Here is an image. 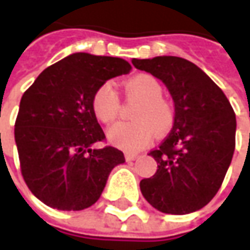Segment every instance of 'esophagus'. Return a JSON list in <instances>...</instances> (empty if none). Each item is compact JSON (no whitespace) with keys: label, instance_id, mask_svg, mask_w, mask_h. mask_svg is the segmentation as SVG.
I'll list each match as a JSON object with an SVG mask.
<instances>
[{"label":"esophagus","instance_id":"obj_1","mask_svg":"<svg viewBox=\"0 0 250 250\" xmlns=\"http://www.w3.org/2000/svg\"><path fill=\"white\" fill-rule=\"evenodd\" d=\"M125 160H127V161H131V160H135V159L138 157V154H135V153H125Z\"/></svg>","mask_w":250,"mask_h":250}]
</instances>
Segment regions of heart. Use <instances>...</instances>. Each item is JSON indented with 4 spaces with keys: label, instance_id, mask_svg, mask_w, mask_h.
Instances as JSON below:
<instances>
[{
    "label": "heart",
    "instance_id": "obj_1",
    "mask_svg": "<svg viewBox=\"0 0 250 250\" xmlns=\"http://www.w3.org/2000/svg\"><path fill=\"white\" fill-rule=\"evenodd\" d=\"M127 96L141 101L134 112L135 122H119L108 130L112 145L125 152H138L153 139L154 131L167 132L174 125V109L163 96V86L146 74L132 76L125 84ZM91 106L96 118L103 123H112L118 118L119 97L111 82L103 83L96 90Z\"/></svg>",
    "mask_w": 250,
    "mask_h": 250
}]
</instances>
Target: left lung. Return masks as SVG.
<instances>
[{"instance_id": "obj_1", "label": "left lung", "mask_w": 250, "mask_h": 250, "mask_svg": "<svg viewBox=\"0 0 250 250\" xmlns=\"http://www.w3.org/2000/svg\"><path fill=\"white\" fill-rule=\"evenodd\" d=\"M132 64L160 79L175 106L171 132L149 153L157 171L141 181L142 196L164 213L196 212L215 197L230 167L235 113L222 89L191 61L159 56Z\"/></svg>"}]
</instances>
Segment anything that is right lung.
<instances>
[{
  "instance_id": "add662e5",
  "label": "right lung",
  "mask_w": 250,
  "mask_h": 250,
  "mask_svg": "<svg viewBox=\"0 0 250 250\" xmlns=\"http://www.w3.org/2000/svg\"><path fill=\"white\" fill-rule=\"evenodd\" d=\"M130 69L119 57L74 53L43 69L25 90L15 141L25 183L47 207L89 208L112 169L125 161L116 147L91 149L105 138L91 100L103 83Z\"/></svg>"
}]
</instances>
